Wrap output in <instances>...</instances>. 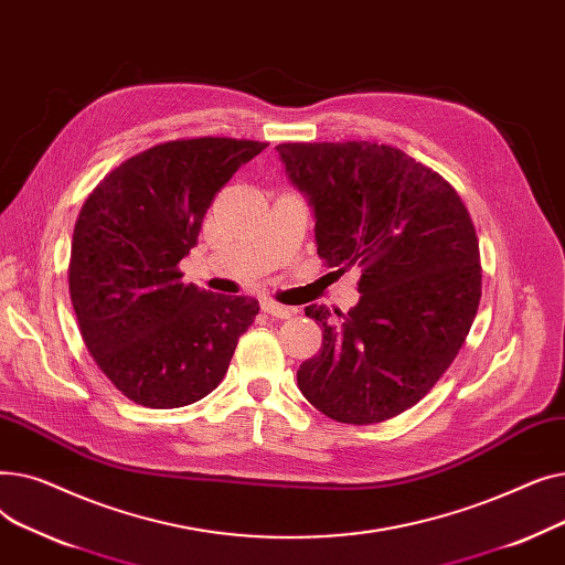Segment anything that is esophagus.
Returning <instances> with one entry per match:
<instances>
[{"label": "esophagus", "mask_w": 565, "mask_h": 565, "mask_svg": "<svg viewBox=\"0 0 565 565\" xmlns=\"http://www.w3.org/2000/svg\"><path fill=\"white\" fill-rule=\"evenodd\" d=\"M260 309H263L267 316H273V318H290V316L295 313V309L284 307V305L273 302V300H263V302H260Z\"/></svg>", "instance_id": "obj_1"}]
</instances>
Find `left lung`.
Returning a JSON list of instances; mask_svg holds the SVG:
<instances>
[{"instance_id": "left-lung-1", "label": "left lung", "mask_w": 565, "mask_h": 565, "mask_svg": "<svg viewBox=\"0 0 565 565\" xmlns=\"http://www.w3.org/2000/svg\"><path fill=\"white\" fill-rule=\"evenodd\" d=\"M309 196L318 256L358 265L348 313L309 305L320 352L298 371L324 417L369 426L417 405L460 352L481 302L479 237L458 192L401 148L373 141L277 146Z\"/></svg>"}]
</instances>
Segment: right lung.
I'll use <instances>...</instances> for the list:
<instances>
[{
  "label": "right lung",
  "mask_w": 565,
  "mask_h": 565,
  "mask_svg": "<svg viewBox=\"0 0 565 565\" xmlns=\"http://www.w3.org/2000/svg\"><path fill=\"white\" fill-rule=\"evenodd\" d=\"M267 143L194 137L158 143L109 171L73 231L68 290L98 369L137 405L171 409L224 380L258 313L245 295L183 284L178 263L228 178Z\"/></svg>",
  "instance_id": "right-lung-1"
}]
</instances>
